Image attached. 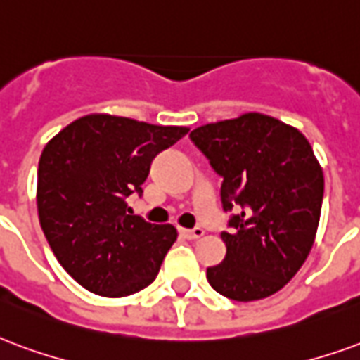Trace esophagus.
Segmentation results:
<instances>
[{"label": "esophagus", "instance_id": "34e87169", "mask_svg": "<svg viewBox=\"0 0 360 360\" xmlns=\"http://www.w3.org/2000/svg\"><path fill=\"white\" fill-rule=\"evenodd\" d=\"M181 234L188 238V240H194V238H200L204 234V229L202 227H194V229H181Z\"/></svg>", "mask_w": 360, "mask_h": 360}]
</instances>
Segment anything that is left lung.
<instances>
[{"label": "left lung", "mask_w": 360, "mask_h": 360, "mask_svg": "<svg viewBox=\"0 0 360 360\" xmlns=\"http://www.w3.org/2000/svg\"><path fill=\"white\" fill-rule=\"evenodd\" d=\"M188 137L223 179L221 206L231 214L221 233L227 255L207 267V282L234 302L273 295L315 240L324 175L313 148L295 127L257 112L196 127Z\"/></svg>", "instance_id": "1"}]
</instances>
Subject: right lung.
Wrapping results in <instances>:
<instances>
[{
  "label": "right lung",
  "mask_w": 360,
  "mask_h": 360,
  "mask_svg": "<svg viewBox=\"0 0 360 360\" xmlns=\"http://www.w3.org/2000/svg\"><path fill=\"white\" fill-rule=\"evenodd\" d=\"M187 131L91 114L47 143L38 166L39 225L85 290L124 297L156 278L177 231L131 215L127 198L143 194L153 160Z\"/></svg>",
  "instance_id": "add662e5"
}]
</instances>
